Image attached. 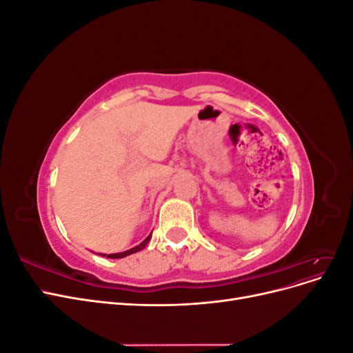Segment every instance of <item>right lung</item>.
Wrapping results in <instances>:
<instances>
[{
	"mask_svg": "<svg viewBox=\"0 0 353 353\" xmlns=\"http://www.w3.org/2000/svg\"><path fill=\"white\" fill-rule=\"evenodd\" d=\"M150 239H152V234H150V236H147V239H145L144 241H141L140 244L135 245V248H132V249H130V250H125V252H121V253H110V254L100 253V256H105V258H109V259H121V258H126V256H130V254H132V253H137V252L143 250V249L145 248V245L148 244V241H150Z\"/></svg>",
	"mask_w": 353,
	"mask_h": 353,
	"instance_id": "right-lung-1",
	"label": "right lung"
}]
</instances>
